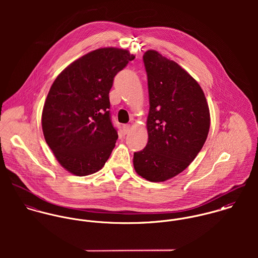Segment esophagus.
<instances>
[{
  "label": "esophagus",
  "instance_id": "esophagus-1",
  "mask_svg": "<svg viewBox=\"0 0 258 258\" xmlns=\"http://www.w3.org/2000/svg\"><path fill=\"white\" fill-rule=\"evenodd\" d=\"M122 129H123L124 133H125V134H127V133H129V132H130V130H131V126H130L129 124H124V125L122 126Z\"/></svg>",
  "mask_w": 258,
  "mask_h": 258
}]
</instances>
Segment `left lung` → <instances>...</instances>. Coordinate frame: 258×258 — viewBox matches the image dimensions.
I'll use <instances>...</instances> for the list:
<instances>
[{"mask_svg":"<svg viewBox=\"0 0 258 258\" xmlns=\"http://www.w3.org/2000/svg\"><path fill=\"white\" fill-rule=\"evenodd\" d=\"M147 73L148 143L133 158L136 173L150 182H164L195 160L211 124L200 84L174 60L156 50L143 55Z\"/></svg>","mask_w":258,"mask_h":258,"instance_id":"obj_1","label":"left lung"}]
</instances>
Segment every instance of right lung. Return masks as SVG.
<instances>
[{
	"mask_svg": "<svg viewBox=\"0 0 258 258\" xmlns=\"http://www.w3.org/2000/svg\"><path fill=\"white\" fill-rule=\"evenodd\" d=\"M134 58L126 49L98 48L53 81L42 109V132L58 163L75 176L98 172L110 157L118 134L109 91L115 75Z\"/></svg>",
	"mask_w": 258,
	"mask_h": 258,
	"instance_id": "add662e5",
	"label": "right lung"
}]
</instances>
